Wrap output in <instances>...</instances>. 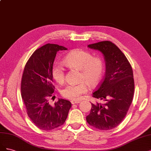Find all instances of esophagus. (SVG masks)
<instances>
[{
	"instance_id": "1",
	"label": "esophagus",
	"mask_w": 151,
	"mask_h": 151,
	"mask_svg": "<svg viewBox=\"0 0 151 151\" xmlns=\"http://www.w3.org/2000/svg\"><path fill=\"white\" fill-rule=\"evenodd\" d=\"M80 102V101L79 100H71V103L72 104H79Z\"/></svg>"
}]
</instances>
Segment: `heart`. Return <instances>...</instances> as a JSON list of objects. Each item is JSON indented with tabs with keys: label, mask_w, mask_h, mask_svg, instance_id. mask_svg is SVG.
<instances>
[{
	"label": "heart",
	"mask_w": 151,
	"mask_h": 151,
	"mask_svg": "<svg viewBox=\"0 0 151 151\" xmlns=\"http://www.w3.org/2000/svg\"><path fill=\"white\" fill-rule=\"evenodd\" d=\"M63 63L70 70H79V79L84 81L78 84L68 85L61 90L62 96L70 100L79 99L88 90L86 83L90 86H95L99 83L104 74L103 60L99 56H93L90 52L81 49H76L68 53L63 59ZM51 74L58 84L64 83L65 71L61 65L55 64L53 66Z\"/></svg>",
	"instance_id": "b5f03b06"
}]
</instances>
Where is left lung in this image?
Listing matches in <instances>:
<instances>
[{"label": "left lung", "mask_w": 151, "mask_h": 151, "mask_svg": "<svg viewBox=\"0 0 151 151\" xmlns=\"http://www.w3.org/2000/svg\"><path fill=\"white\" fill-rule=\"evenodd\" d=\"M104 56L105 76L92 94L105 104H91L90 113L86 116L89 125L101 130L112 129L124 120L132 104L134 80L132 66L124 53L115 44L104 41L88 45Z\"/></svg>", "instance_id": "8db88e82"}]
</instances>
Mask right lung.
Instances as JSON below:
<instances>
[{
    "label": "right lung",
    "mask_w": 151,
    "mask_h": 151,
    "mask_svg": "<svg viewBox=\"0 0 151 151\" xmlns=\"http://www.w3.org/2000/svg\"><path fill=\"white\" fill-rule=\"evenodd\" d=\"M67 48L47 44L36 50L28 60L22 76L21 96L27 114L37 127L51 130L62 125L71 107V102L59 99L52 106L49 98L55 91L51 71L56 53Z\"/></svg>",
    "instance_id": "1"
}]
</instances>
